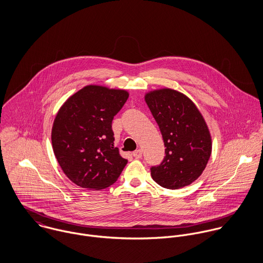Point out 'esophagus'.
<instances>
[{
  "label": "esophagus",
  "mask_w": 263,
  "mask_h": 263,
  "mask_svg": "<svg viewBox=\"0 0 263 263\" xmlns=\"http://www.w3.org/2000/svg\"><path fill=\"white\" fill-rule=\"evenodd\" d=\"M142 155H143V151L141 150V149L135 151V152L133 153V156H134L135 158H137V159H140V158H142Z\"/></svg>",
  "instance_id": "obj_1"
}]
</instances>
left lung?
Wrapping results in <instances>:
<instances>
[{
    "label": "left lung",
    "instance_id": "1",
    "mask_svg": "<svg viewBox=\"0 0 263 263\" xmlns=\"http://www.w3.org/2000/svg\"><path fill=\"white\" fill-rule=\"evenodd\" d=\"M165 145L160 165L151 167V175L162 187L178 189L191 184L204 170L212 153L208 125L194 103L184 94L155 90L145 96Z\"/></svg>",
    "mask_w": 263,
    "mask_h": 263
}]
</instances>
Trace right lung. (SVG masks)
Instances as JSON below:
<instances>
[{
	"mask_svg": "<svg viewBox=\"0 0 263 263\" xmlns=\"http://www.w3.org/2000/svg\"><path fill=\"white\" fill-rule=\"evenodd\" d=\"M128 98L124 90L89 85L60 108L52 130L54 156L78 186L100 190L113 184L127 160L114 147L113 117Z\"/></svg>",
	"mask_w": 263,
	"mask_h": 263,
	"instance_id": "1",
	"label": "right lung"
}]
</instances>
